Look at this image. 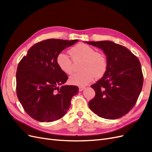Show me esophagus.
I'll return each mask as SVG.
<instances>
[{"label": "esophagus", "mask_w": 152, "mask_h": 152, "mask_svg": "<svg viewBox=\"0 0 152 152\" xmlns=\"http://www.w3.org/2000/svg\"><path fill=\"white\" fill-rule=\"evenodd\" d=\"M84 89H85V87H82V86L79 87V90L80 92V91H82Z\"/></svg>", "instance_id": "obj_1"}]
</instances>
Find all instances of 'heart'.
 <instances>
[{"label": "heart", "instance_id": "obj_1", "mask_svg": "<svg viewBox=\"0 0 152 152\" xmlns=\"http://www.w3.org/2000/svg\"><path fill=\"white\" fill-rule=\"evenodd\" d=\"M74 61L82 59L80 69L82 70L75 73L69 81L71 84L77 86H84L96 78L102 77L107 68V60L105 55L86 44H79L72 48L70 51ZM56 62L59 69L66 74L72 73L73 62L65 53H59L56 58Z\"/></svg>", "mask_w": 152, "mask_h": 152}]
</instances>
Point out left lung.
<instances>
[{
    "instance_id": "left-lung-1",
    "label": "left lung",
    "mask_w": 152,
    "mask_h": 152,
    "mask_svg": "<svg viewBox=\"0 0 152 152\" xmlns=\"http://www.w3.org/2000/svg\"><path fill=\"white\" fill-rule=\"evenodd\" d=\"M103 50L107 68L102 79L91 87L94 98L89 107L94 113L107 119H117L134 107L143 84L141 63L131 50L112 41L86 42Z\"/></svg>"
}]
</instances>
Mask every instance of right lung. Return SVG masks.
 Returning a JSON list of instances; mask_svg holds the SVG:
<instances>
[{"instance_id": "right-lung-1", "label": "right lung", "mask_w": 152, "mask_h": 152, "mask_svg": "<svg viewBox=\"0 0 152 152\" xmlns=\"http://www.w3.org/2000/svg\"><path fill=\"white\" fill-rule=\"evenodd\" d=\"M78 41H40L28 49L18 64V98L26 113L35 120L50 122L61 118L70 108L73 96L79 93L77 86L63 85L68 77L56 62L62 50Z\"/></svg>"}]
</instances>
